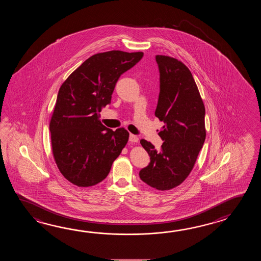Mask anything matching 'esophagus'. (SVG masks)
Returning a JSON list of instances; mask_svg holds the SVG:
<instances>
[{
  "label": "esophagus",
  "instance_id": "esophagus-1",
  "mask_svg": "<svg viewBox=\"0 0 261 261\" xmlns=\"http://www.w3.org/2000/svg\"><path fill=\"white\" fill-rule=\"evenodd\" d=\"M129 142H132V143H137L139 141L138 136H136V135H134V134H129Z\"/></svg>",
  "mask_w": 261,
  "mask_h": 261
}]
</instances>
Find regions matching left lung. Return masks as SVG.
Here are the masks:
<instances>
[{
    "mask_svg": "<svg viewBox=\"0 0 261 261\" xmlns=\"http://www.w3.org/2000/svg\"><path fill=\"white\" fill-rule=\"evenodd\" d=\"M161 91L155 116L164 126L159 133L161 149L146 140L141 144L150 155L149 165L139 175L151 188H176L192 171L205 141V107L189 68L172 57L155 56Z\"/></svg>",
    "mask_w": 261,
    "mask_h": 261,
    "instance_id": "left-lung-1",
    "label": "left lung"
}]
</instances>
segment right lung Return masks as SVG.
I'll use <instances>...</instances> for the list:
<instances>
[{"label": "right lung", "instance_id": "right-lung-1", "mask_svg": "<svg viewBox=\"0 0 261 261\" xmlns=\"http://www.w3.org/2000/svg\"><path fill=\"white\" fill-rule=\"evenodd\" d=\"M143 56L120 50L95 54L61 85L49 129L56 164L70 183L87 188L101 182L128 143V130L106 128L100 112L111 102L118 78Z\"/></svg>", "mask_w": 261, "mask_h": 261}]
</instances>
